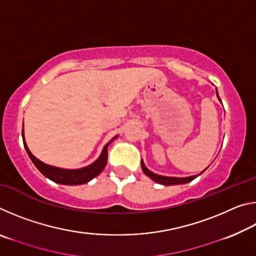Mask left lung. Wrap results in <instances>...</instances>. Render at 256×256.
<instances>
[{"mask_svg": "<svg viewBox=\"0 0 256 256\" xmlns=\"http://www.w3.org/2000/svg\"><path fill=\"white\" fill-rule=\"evenodd\" d=\"M216 96H218V92H216ZM219 98V96H218ZM219 100L222 102V99L219 98ZM141 167H142V170H144V174L146 176H149L151 180H154L156 183H159V184H162V185H177V184H186V183H190V182H192L194 178H196L198 175H201L203 172H206V170H203L201 174L196 175V176H190V177H168V176H162V175H157L154 174V172H150L148 168L144 166V162L141 160Z\"/></svg>", "mask_w": 256, "mask_h": 256, "instance_id": "1", "label": "left lung"}]
</instances>
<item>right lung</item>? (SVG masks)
Returning <instances> with one entry per match:
<instances>
[{
  "label": "right lung",
  "mask_w": 256,
  "mask_h": 256,
  "mask_svg": "<svg viewBox=\"0 0 256 256\" xmlns=\"http://www.w3.org/2000/svg\"><path fill=\"white\" fill-rule=\"evenodd\" d=\"M116 138H118V136L112 138V140L108 142L105 146H104L102 154L99 156V158L92 164H89V166L84 167V168H80V170H63V168L46 164L42 162H40V159L34 157V156L30 152V150L27 146V144H26L24 130H22V140H24V149L27 151L29 158L32 159V162H34V166L37 167V170H40L45 177H47V178L55 182V183L64 184V185H80V184L88 183L89 180H92V178H94V177L100 174L107 164L108 146H110V142L114 141Z\"/></svg>",
  "instance_id": "obj_1"
}]
</instances>
